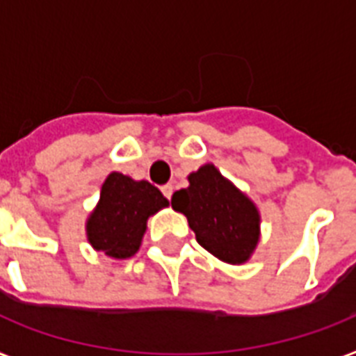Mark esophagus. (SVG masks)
I'll list each match as a JSON object with an SVG mask.
<instances>
[{"instance_id":"34e87169","label":"esophagus","mask_w":356,"mask_h":356,"mask_svg":"<svg viewBox=\"0 0 356 356\" xmlns=\"http://www.w3.org/2000/svg\"><path fill=\"white\" fill-rule=\"evenodd\" d=\"M161 190H162V194H164V197H166V200H170V197H172V194H173L172 184H164Z\"/></svg>"}]
</instances>
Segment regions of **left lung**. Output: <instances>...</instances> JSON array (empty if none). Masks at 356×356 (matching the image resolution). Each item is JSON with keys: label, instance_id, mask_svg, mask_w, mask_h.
<instances>
[{"label": "left lung", "instance_id": "8db88e82", "mask_svg": "<svg viewBox=\"0 0 356 356\" xmlns=\"http://www.w3.org/2000/svg\"><path fill=\"white\" fill-rule=\"evenodd\" d=\"M188 188L172 195V207L188 218L200 245L229 264H242L259 242V211L212 164L190 173Z\"/></svg>", "mask_w": 356, "mask_h": 356}]
</instances>
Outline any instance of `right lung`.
Returning a JSON list of instances; mask_svg holds the SVG:
<instances>
[{"mask_svg": "<svg viewBox=\"0 0 356 356\" xmlns=\"http://www.w3.org/2000/svg\"><path fill=\"white\" fill-rule=\"evenodd\" d=\"M166 205L168 200L161 190L147 181L111 173L86 225L92 248L105 251L113 259L133 257L140 248L147 218Z\"/></svg>", "mask_w": 356, "mask_h": 356, "instance_id": "add662e5", "label": "right lung"}]
</instances>
